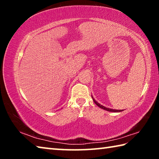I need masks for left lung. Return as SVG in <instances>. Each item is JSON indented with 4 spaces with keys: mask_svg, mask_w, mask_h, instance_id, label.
I'll return each instance as SVG.
<instances>
[{
    "mask_svg": "<svg viewBox=\"0 0 159 159\" xmlns=\"http://www.w3.org/2000/svg\"><path fill=\"white\" fill-rule=\"evenodd\" d=\"M92 98H93V96H92ZM93 99L94 102H95V103L96 104V105H98L99 107H100V108H101V109H104V110H106V111H111V112H120V111H123V110H117V109H112L107 108V107H104V106H102V105H101V104H99L98 102H97L96 100H95V99H94V98H93Z\"/></svg>",
    "mask_w": 159,
    "mask_h": 159,
    "instance_id": "1",
    "label": "left lung"
}]
</instances>
